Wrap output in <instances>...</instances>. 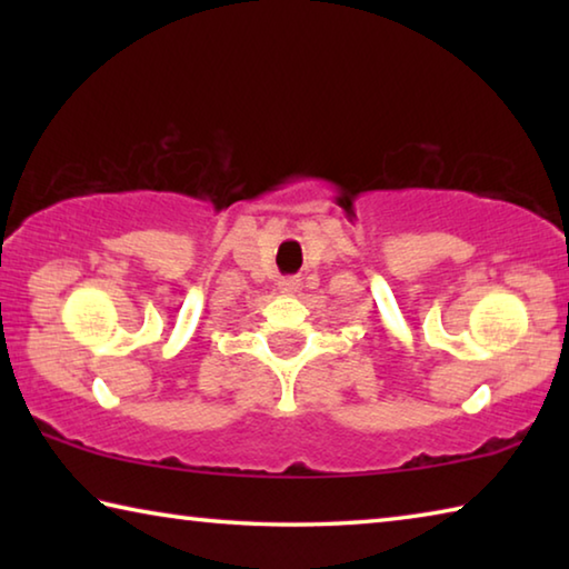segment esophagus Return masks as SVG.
I'll use <instances>...</instances> for the list:
<instances>
[{
    "mask_svg": "<svg viewBox=\"0 0 569 569\" xmlns=\"http://www.w3.org/2000/svg\"><path fill=\"white\" fill-rule=\"evenodd\" d=\"M298 286H301V281H298L296 276H288V278H281V283H278V288H281V293L291 296L298 291Z\"/></svg>",
    "mask_w": 569,
    "mask_h": 569,
    "instance_id": "1",
    "label": "esophagus"
}]
</instances>
